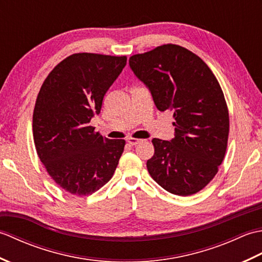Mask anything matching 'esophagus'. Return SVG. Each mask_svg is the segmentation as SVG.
I'll use <instances>...</instances> for the list:
<instances>
[{
    "mask_svg": "<svg viewBox=\"0 0 262 262\" xmlns=\"http://www.w3.org/2000/svg\"><path fill=\"white\" fill-rule=\"evenodd\" d=\"M142 142H144L143 140H138V138H128L127 140V143L128 144H130L132 146H135V145H137V144H140V143H142Z\"/></svg>",
    "mask_w": 262,
    "mask_h": 262,
    "instance_id": "obj_1",
    "label": "esophagus"
}]
</instances>
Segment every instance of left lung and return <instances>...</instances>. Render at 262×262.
<instances>
[{
    "label": "left lung",
    "instance_id": "left-lung-1",
    "mask_svg": "<svg viewBox=\"0 0 262 262\" xmlns=\"http://www.w3.org/2000/svg\"><path fill=\"white\" fill-rule=\"evenodd\" d=\"M129 66L157 108L173 111L174 138H153L148 173L171 193H197L216 176L229 140V109L219 81L202 58L173 43L133 55Z\"/></svg>",
    "mask_w": 262,
    "mask_h": 262
}]
</instances>
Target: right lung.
I'll use <instances>...</instances> for the list:
<instances>
[{
	"label": "right lung",
	"mask_w": 262,
	"mask_h": 262,
	"mask_svg": "<svg viewBox=\"0 0 262 262\" xmlns=\"http://www.w3.org/2000/svg\"><path fill=\"white\" fill-rule=\"evenodd\" d=\"M126 62V56L70 55L52 70L37 96L32 116L37 154L52 179L75 196L103 187L124 152V140L103 137L90 121Z\"/></svg>",
	"instance_id": "right-lung-1"
}]
</instances>
